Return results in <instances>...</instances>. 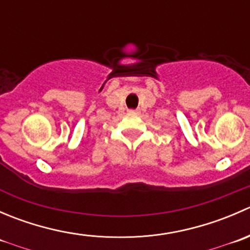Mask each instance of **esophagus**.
<instances>
[{
    "mask_svg": "<svg viewBox=\"0 0 250 250\" xmlns=\"http://www.w3.org/2000/svg\"><path fill=\"white\" fill-rule=\"evenodd\" d=\"M128 112L130 113V115H138L139 113V110H134V109H130L128 110Z\"/></svg>",
    "mask_w": 250,
    "mask_h": 250,
    "instance_id": "1",
    "label": "esophagus"
}]
</instances>
